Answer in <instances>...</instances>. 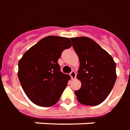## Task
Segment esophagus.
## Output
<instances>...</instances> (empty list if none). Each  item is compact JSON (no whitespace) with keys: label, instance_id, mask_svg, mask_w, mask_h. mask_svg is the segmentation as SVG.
I'll return each mask as SVG.
<instances>
[{"label":"esophagus","instance_id":"obj_1","mask_svg":"<svg viewBox=\"0 0 130 130\" xmlns=\"http://www.w3.org/2000/svg\"><path fill=\"white\" fill-rule=\"evenodd\" d=\"M70 76L71 77V79L73 80V79H75L76 78V73L74 71H72L70 73Z\"/></svg>","mask_w":130,"mask_h":130}]
</instances>
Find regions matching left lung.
I'll use <instances>...</instances> for the list:
<instances>
[{
	"label": "left lung",
	"mask_w": 130,
	"mask_h": 130,
	"mask_svg": "<svg viewBox=\"0 0 130 130\" xmlns=\"http://www.w3.org/2000/svg\"><path fill=\"white\" fill-rule=\"evenodd\" d=\"M80 61L77 78L81 87L75 94L82 104L96 106L104 101L116 80V64L106 51L91 38H71Z\"/></svg>",
	"instance_id": "left-lung-1"
}]
</instances>
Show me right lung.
Masks as SVG:
<instances>
[{
  "instance_id": "obj_1",
  "label": "right lung",
  "mask_w": 130,
  "mask_h": 130,
  "mask_svg": "<svg viewBox=\"0 0 130 130\" xmlns=\"http://www.w3.org/2000/svg\"><path fill=\"white\" fill-rule=\"evenodd\" d=\"M71 47L69 38L50 36L23 55L18 63V78L34 104L49 107L59 101L71 77L61 71L58 59Z\"/></svg>"
}]
</instances>
